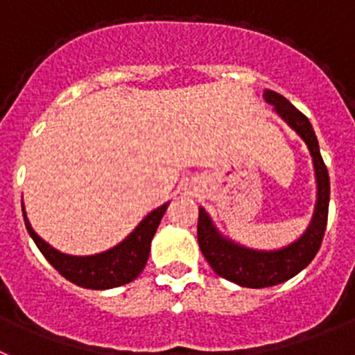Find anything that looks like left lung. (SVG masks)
Returning <instances> with one entry per match:
<instances>
[{"mask_svg":"<svg viewBox=\"0 0 355 355\" xmlns=\"http://www.w3.org/2000/svg\"><path fill=\"white\" fill-rule=\"evenodd\" d=\"M263 99L272 104L274 112L305 141L312 155V162H314L318 200H315L314 214L305 233L291 245L276 249V251H258V249H249L240 243H234L233 240L220 234L204 207L198 209L196 236H198L202 254L211 265V269L222 278L240 287L249 288L272 287L302 272L320 251L324 229H327V218H329V171L320 153V144H318L311 121L300 110L294 108L284 95L272 90H265Z\"/></svg>","mask_w":355,"mask_h":355,"instance_id":"1","label":"left lung"}]
</instances>
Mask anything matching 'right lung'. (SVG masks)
<instances>
[{
    "mask_svg": "<svg viewBox=\"0 0 355 355\" xmlns=\"http://www.w3.org/2000/svg\"><path fill=\"white\" fill-rule=\"evenodd\" d=\"M168 205L169 202H166L151 211L148 216H144V220L133 229V233H130V236L124 238L119 245L92 256H71L53 249L32 229L25 209H23V218H25L26 231L35 242V245L40 247L44 258L62 278H67L68 282L79 285V287L104 291V288L130 284L142 272L148 256H150L151 240L157 233V227H159Z\"/></svg>",
    "mask_w": 355,
    "mask_h": 355,
    "instance_id": "right-lung-1",
    "label": "right lung"
}]
</instances>
